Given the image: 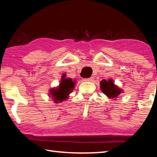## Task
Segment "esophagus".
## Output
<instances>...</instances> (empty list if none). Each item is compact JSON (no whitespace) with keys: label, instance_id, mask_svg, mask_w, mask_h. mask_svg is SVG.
<instances>
[{"label":"esophagus","instance_id":"1","mask_svg":"<svg viewBox=\"0 0 157 157\" xmlns=\"http://www.w3.org/2000/svg\"><path fill=\"white\" fill-rule=\"evenodd\" d=\"M83 80L85 82H91V81H93V78H84V79H83Z\"/></svg>","mask_w":157,"mask_h":157}]
</instances>
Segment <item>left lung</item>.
Instances as JSON below:
<instances>
[{
	"instance_id": "1",
	"label": "left lung",
	"mask_w": 157,
	"mask_h": 157,
	"mask_svg": "<svg viewBox=\"0 0 157 157\" xmlns=\"http://www.w3.org/2000/svg\"><path fill=\"white\" fill-rule=\"evenodd\" d=\"M100 88L102 91L110 98H116L121 94V90L114 85L112 79L103 80L100 82Z\"/></svg>"
}]
</instances>
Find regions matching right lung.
<instances>
[{
	"label": "right lung",
	"mask_w": 157,
	"mask_h": 157,
	"mask_svg": "<svg viewBox=\"0 0 157 157\" xmlns=\"http://www.w3.org/2000/svg\"><path fill=\"white\" fill-rule=\"evenodd\" d=\"M75 87V82L72 79L65 78L63 76L59 86L56 89H52L50 91L51 97L54 99L55 103L62 102L63 100L68 98V95L71 94Z\"/></svg>",
	"instance_id": "1"
}]
</instances>
